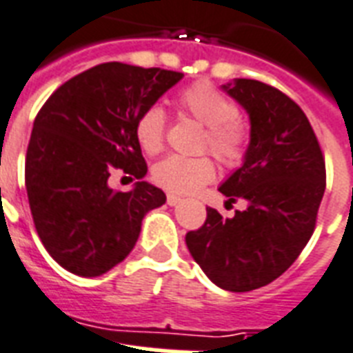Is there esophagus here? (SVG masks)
<instances>
[{
    "label": "esophagus",
    "mask_w": 353,
    "mask_h": 353,
    "mask_svg": "<svg viewBox=\"0 0 353 353\" xmlns=\"http://www.w3.org/2000/svg\"><path fill=\"white\" fill-rule=\"evenodd\" d=\"M179 202H182V199H180V196L173 195V193H169V195H168V204H169V206H176Z\"/></svg>",
    "instance_id": "1"
}]
</instances>
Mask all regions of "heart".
<instances>
[{
	"instance_id": "obj_1",
	"label": "heart",
	"mask_w": 353,
	"mask_h": 353,
	"mask_svg": "<svg viewBox=\"0 0 353 353\" xmlns=\"http://www.w3.org/2000/svg\"><path fill=\"white\" fill-rule=\"evenodd\" d=\"M179 108L206 127L202 145L210 149L226 168H239L248 154L250 128L237 117V106L210 83H195L179 94ZM168 116L160 105L147 106L136 119V139L147 154H158L165 143ZM152 179L171 193H193L215 179V163L210 157L163 158L152 169Z\"/></svg>"
}]
</instances>
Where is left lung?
Returning <instances> with one entry per match:
<instances>
[{
    "instance_id": "8db88e82",
    "label": "left lung",
    "mask_w": 353,
    "mask_h": 353,
    "mask_svg": "<svg viewBox=\"0 0 353 353\" xmlns=\"http://www.w3.org/2000/svg\"><path fill=\"white\" fill-rule=\"evenodd\" d=\"M223 88L250 116V147L219 191L248 208L232 219L206 208L204 225L185 234V245L215 285L245 293L276 280L304 250L326 190V163L310 119L283 92L254 79Z\"/></svg>"
}]
</instances>
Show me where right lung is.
<instances>
[{"label": "right lung", "mask_w": 353, "mask_h": 353, "mask_svg": "<svg viewBox=\"0 0 353 353\" xmlns=\"http://www.w3.org/2000/svg\"><path fill=\"white\" fill-rule=\"evenodd\" d=\"M184 77L162 68L105 62L54 90L32 125L26 188L49 256L77 276H101L138 241L141 219L165 193L147 182L108 188L112 168L143 179L136 119Z\"/></svg>", "instance_id": "right-lung-1"}]
</instances>
